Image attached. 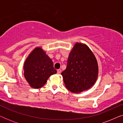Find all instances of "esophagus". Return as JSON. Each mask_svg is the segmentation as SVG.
Wrapping results in <instances>:
<instances>
[{
  "label": "esophagus",
  "mask_w": 123,
  "mask_h": 123,
  "mask_svg": "<svg viewBox=\"0 0 123 123\" xmlns=\"http://www.w3.org/2000/svg\"><path fill=\"white\" fill-rule=\"evenodd\" d=\"M61 69H58L57 70V73L58 74H60V73H61Z\"/></svg>",
  "instance_id": "34e87169"
}]
</instances>
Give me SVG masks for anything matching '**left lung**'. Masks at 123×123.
<instances>
[{"mask_svg": "<svg viewBox=\"0 0 123 123\" xmlns=\"http://www.w3.org/2000/svg\"><path fill=\"white\" fill-rule=\"evenodd\" d=\"M98 73V64L92 51L86 44L75 43L67 68L61 73L67 88L76 93L87 90L95 83Z\"/></svg>", "mask_w": 123, "mask_h": 123, "instance_id": "obj_1", "label": "left lung"}]
</instances>
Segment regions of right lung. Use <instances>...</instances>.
I'll list each match as a JSON object with an SVG mask.
<instances>
[{
	"mask_svg": "<svg viewBox=\"0 0 123 123\" xmlns=\"http://www.w3.org/2000/svg\"><path fill=\"white\" fill-rule=\"evenodd\" d=\"M23 69L25 78L33 88L43 86L50 76L57 72L52 60L40 47L30 54L25 62Z\"/></svg>",
	"mask_w": 123,
	"mask_h": 123,
	"instance_id": "obj_1",
	"label": "right lung"
}]
</instances>
